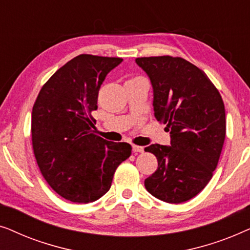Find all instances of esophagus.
Masks as SVG:
<instances>
[{
    "mask_svg": "<svg viewBox=\"0 0 250 250\" xmlns=\"http://www.w3.org/2000/svg\"><path fill=\"white\" fill-rule=\"evenodd\" d=\"M132 150L134 153H141L145 151V148H143V146H132Z\"/></svg>",
    "mask_w": 250,
    "mask_h": 250,
    "instance_id": "34e87169",
    "label": "esophagus"
}]
</instances>
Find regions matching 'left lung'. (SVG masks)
Masks as SVG:
<instances>
[{"instance_id":"1","label":"left lung","mask_w":250,"mask_h":250,"mask_svg":"<svg viewBox=\"0 0 250 250\" xmlns=\"http://www.w3.org/2000/svg\"><path fill=\"white\" fill-rule=\"evenodd\" d=\"M135 62L151 82L155 117L170 134V146L145 148L158 160L146 189L165 203H184L207 186L217 166L227 129L223 100L207 75L182 58Z\"/></svg>"}]
</instances>
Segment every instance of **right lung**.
Listing matches in <instances>:
<instances>
[{
	"label": "right lung",
	"mask_w": 250,
	"mask_h": 250,
	"mask_svg": "<svg viewBox=\"0 0 250 250\" xmlns=\"http://www.w3.org/2000/svg\"><path fill=\"white\" fill-rule=\"evenodd\" d=\"M123 61L81 54L58 69L41 88L32 112L33 149L41 173L64 199L98 200L111 187L115 170L131 156L126 142L94 134L91 112L105 76Z\"/></svg>",
	"instance_id": "obj_1"
}]
</instances>
